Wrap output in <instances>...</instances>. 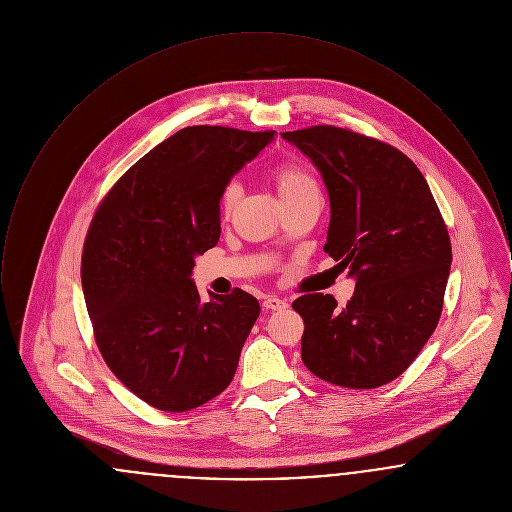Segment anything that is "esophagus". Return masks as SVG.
<instances>
[{
	"label": "esophagus",
	"instance_id": "esophagus-1",
	"mask_svg": "<svg viewBox=\"0 0 512 512\" xmlns=\"http://www.w3.org/2000/svg\"><path fill=\"white\" fill-rule=\"evenodd\" d=\"M263 307H265L267 311H282V309L288 307V303H286L284 299H280V297L268 295V297H265V301H263Z\"/></svg>",
	"mask_w": 512,
	"mask_h": 512
}]
</instances>
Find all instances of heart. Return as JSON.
Listing matches in <instances>:
<instances>
[{
	"label": "heart",
	"instance_id": "obj_1",
	"mask_svg": "<svg viewBox=\"0 0 512 512\" xmlns=\"http://www.w3.org/2000/svg\"><path fill=\"white\" fill-rule=\"evenodd\" d=\"M274 178H276V186L278 192L282 195V199H290L292 195L299 194L305 188L317 186L315 178L309 174V171L295 163V161H282L274 167ZM240 199V184L238 182H228L220 194V211L222 215H230L234 205Z\"/></svg>",
	"mask_w": 512,
	"mask_h": 512
}]
</instances>
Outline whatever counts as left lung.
<instances>
[{
  "mask_svg": "<svg viewBox=\"0 0 512 512\" xmlns=\"http://www.w3.org/2000/svg\"><path fill=\"white\" fill-rule=\"evenodd\" d=\"M282 138L324 178L330 224L324 251L357 278L355 295L305 293L301 359L334 386L372 390L413 365L438 326L451 240L426 178L397 147L332 124Z\"/></svg>",
  "mask_w": 512,
  "mask_h": 512,
  "instance_id": "left-lung-1",
  "label": "left lung"
}]
</instances>
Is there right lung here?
Returning <instances> with one entry per match:
<instances>
[{"mask_svg": "<svg viewBox=\"0 0 512 512\" xmlns=\"http://www.w3.org/2000/svg\"><path fill=\"white\" fill-rule=\"evenodd\" d=\"M197 124L178 130L101 199L82 249V290L103 361L147 405L184 413L228 388L259 301H203L190 274L220 236V194L272 140Z\"/></svg>", "mask_w": 512, "mask_h": 512, "instance_id": "1", "label": "right lung"}]
</instances>
